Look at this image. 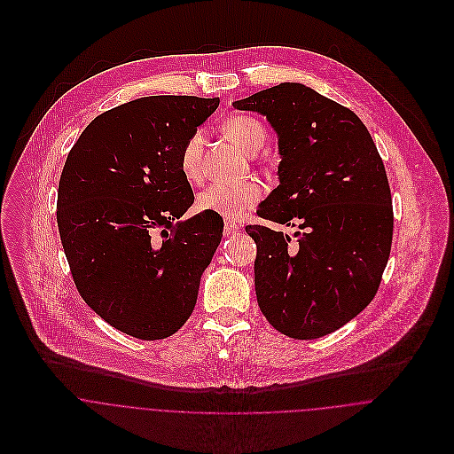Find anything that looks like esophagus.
<instances>
[{
    "instance_id": "1",
    "label": "esophagus",
    "mask_w": 454,
    "mask_h": 454,
    "mask_svg": "<svg viewBox=\"0 0 454 454\" xmlns=\"http://www.w3.org/2000/svg\"><path fill=\"white\" fill-rule=\"evenodd\" d=\"M236 232H239V225L234 223V222H231V220H225V223H223V234H225V236H232V234H236Z\"/></svg>"
}]
</instances>
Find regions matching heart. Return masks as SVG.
I'll return each mask as SVG.
<instances>
[{"instance_id":"heart-1","label":"heart","mask_w":454,"mask_h":454,"mask_svg":"<svg viewBox=\"0 0 454 454\" xmlns=\"http://www.w3.org/2000/svg\"><path fill=\"white\" fill-rule=\"evenodd\" d=\"M225 132L236 141L243 152L257 153L267 141V130L257 117L236 115L225 122ZM202 130H195L185 141L180 153V168L189 182L202 178ZM262 187L255 180H245L239 184H213L197 197V207L200 211L215 213L229 220L241 218L250 211L260 199Z\"/></svg>"}]
</instances>
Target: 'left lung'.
<instances>
[{
    "instance_id": "8db88e82",
    "label": "left lung",
    "mask_w": 454,
    "mask_h": 454,
    "mask_svg": "<svg viewBox=\"0 0 454 454\" xmlns=\"http://www.w3.org/2000/svg\"><path fill=\"white\" fill-rule=\"evenodd\" d=\"M278 132L279 185L260 218L299 225L290 236L248 225L257 245L260 311L292 339H317L364 311L381 285L393 238L383 159L364 122L302 83H279L236 101Z\"/></svg>"
}]
</instances>
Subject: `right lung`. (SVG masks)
Returning <instances> with one entry per match:
<instances>
[{"instance_id": "right-lung-1", "label": "right lung", "mask_w": 454, "mask_h": 454, "mask_svg": "<svg viewBox=\"0 0 454 454\" xmlns=\"http://www.w3.org/2000/svg\"><path fill=\"white\" fill-rule=\"evenodd\" d=\"M220 99L152 96L98 115L67 153L58 227L78 294L143 340L178 332L223 231L215 213L182 220L194 192L180 153Z\"/></svg>"}]
</instances>
